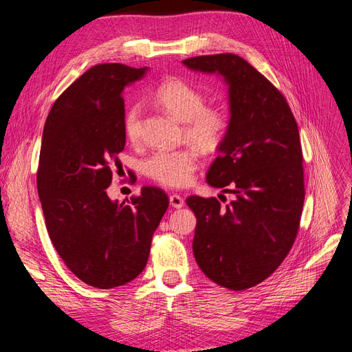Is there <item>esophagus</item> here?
<instances>
[{
	"label": "esophagus",
	"mask_w": 352,
	"mask_h": 352,
	"mask_svg": "<svg viewBox=\"0 0 352 352\" xmlns=\"http://www.w3.org/2000/svg\"><path fill=\"white\" fill-rule=\"evenodd\" d=\"M170 206L175 207V208H180L185 206V199L180 197L179 194H172L170 195Z\"/></svg>",
	"instance_id": "obj_1"
}]
</instances>
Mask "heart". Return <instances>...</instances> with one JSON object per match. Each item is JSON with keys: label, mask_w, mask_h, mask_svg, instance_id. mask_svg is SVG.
Returning <instances> with one entry per match:
<instances>
[{"label": "heart", "mask_w": 352, "mask_h": 352, "mask_svg": "<svg viewBox=\"0 0 352 352\" xmlns=\"http://www.w3.org/2000/svg\"><path fill=\"white\" fill-rule=\"evenodd\" d=\"M154 101L176 120L184 122L185 136L206 151L217 148L225 140L229 117L226 111L206 105V97L198 88L179 78L163 80L153 92ZM124 133L131 142L141 138V111L132 105L124 114ZM198 167L195 148L184 150H162L151 154L142 163V172L155 182L170 188L186 186Z\"/></svg>", "instance_id": "1"}]
</instances>
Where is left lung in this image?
<instances>
[{"label": "left lung", "instance_id": "8db88e82", "mask_svg": "<svg viewBox=\"0 0 352 352\" xmlns=\"http://www.w3.org/2000/svg\"><path fill=\"white\" fill-rule=\"evenodd\" d=\"M192 70L219 73L229 85L230 120L207 182L235 195L228 206L190 195L192 250L214 283L245 291L279 267L295 242L304 206L300 132L286 98L236 54L184 60Z\"/></svg>", "mask_w": 352, "mask_h": 352}]
</instances>
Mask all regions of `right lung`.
I'll list each match as a JSON object with an SVG mask.
<instances>
[{
    "mask_svg": "<svg viewBox=\"0 0 352 352\" xmlns=\"http://www.w3.org/2000/svg\"><path fill=\"white\" fill-rule=\"evenodd\" d=\"M145 72L120 63L91 67L56 100L42 133L36 185L48 235L70 272L100 289L144 270L168 207L157 186L122 204L107 195L126 142L122 92Z\"/></svg>",
    "mask_w": 352,
    "mask_h": 352,
    "instance_id": "add662e5",
    "label": "right lung"
}]
</instances>
